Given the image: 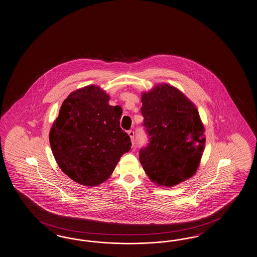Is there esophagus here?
I'll list each match as a JSON object with an SVG mask.
<instances>
[{
  "mask_svg": "<svg viewBox=\"0 0 257 257\" xmlns=\"http://www.w3.org/2000/svg\"><path fill=\"white\" fill-rule=\"evenodd\" d=\"M128 135H129V137L131 138V142H132V144H134V139H135V132H134L133 130H129V131H128Z\"/></svg>",
  "mask_w": 257,
  "mask_h": 257,
  "instance_id": "esophagus-1",
  "label": "esophagus"
}]
</instances>
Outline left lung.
<instances>
[{"label":"left lung","mask_w":257,"mask_h":257,"mask_svg":"<svg viewBox=\"0 0 257 257\" xmlns=\"http://www.w3.org/2000/svg\"><path fill=\"white\" fill-rule=\"evenodd\" d=\"M149 144L140 162L156 185L173 186L195 174L205 148V127L195 105L177 88L159 84L142 95Z\"/></svg>","instance_id":"obj_1"}]
</instances>
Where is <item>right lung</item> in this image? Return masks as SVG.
<instances>
[{
    "label": "right lung",
    "instance_id": "1",
    "mask_svg": "<svg viewBox=\"0 0 257 257\" xmlns=\"http://www.w3.org/2000/svg\"><path fill=\"white\" fill-rule=\"evenodd\" d=\"M109 99L95 85L76 90L62 103L52 124L50 144L54 159L80 185L104 183L131 149L130 137L119 126L122 110L109 105Z\"/></svg>",
    "mask_w": 257,
    "mask_h": 257
}]
</instances>
